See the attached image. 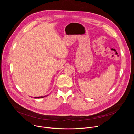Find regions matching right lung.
I'll return each instance as SVG.
<instances>
[{"instance_id": "obj_1", "label": "right lung", "mask_w": 134, "mask_h": 134, "mask_svg": "<svg viewBox=\"0 0 134 134\" xmlns=\"http://www.w3.org/2000/svg\"><path fill=\"white\" fill-rule=\"evenodd\" d=\"M48 96V95H47ZM47 96H44V97H34L35 98H43V97H46Z\"/></svg>"}]
</instances>
